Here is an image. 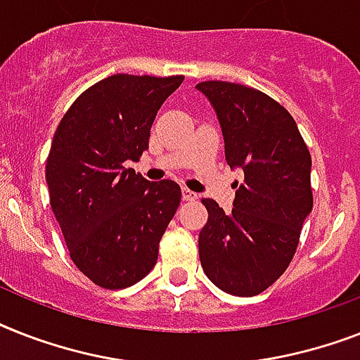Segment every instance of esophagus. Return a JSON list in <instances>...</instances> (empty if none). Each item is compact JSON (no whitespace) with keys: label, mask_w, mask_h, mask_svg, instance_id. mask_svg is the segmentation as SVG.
Here are the masks:
<instances>
[{"label":"esophagus","mask_w":360,"mask_h":360,"mask_svg":"<svg viewBox=\"0 0 360 360\" xmlns=\"http://www.w3.org/2000/svg\"><path fill=\"white\" fill-rule=\"evenodd\" d=\"M181 195H183V201H194L195 198H198V194H195V192H192V190H188V188H183Z\"/></svg>","instance_id":"obj_1"}]
</instances>
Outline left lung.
I'll list each match as a JSON object with an SVG mask.
<instances>
[{
    "instance_id": "left-lung-1",
    "label": "left lung",
    "mask_w": 360,
    "mask_h": 360,
    "mask_svg": "<svg viewBox=\"0 0 360 360\" xmlns=\"http://www.w3.org/2000/svg\"><path fill=\"white\" fill-rule=\"evenodd\" d=\"M195 89L218 116L227 165L244 172L231 212L203 200L201 266L227 294L257 296L288 268L311 214V153L290 112L261 90L226 81Z\"/></svg>"
}]
</instances>
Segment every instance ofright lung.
<instances>
[{
	"label": "right lung",
	"instance_id": "right-lung-1",
	"mask_svg": "<svg viewBox=\"0 0 360 360\" xmlns=\"http://www.w3.org/2000/svg\"><path fill=\"white\" fill-rule=\"evenodd\" d=\"M183 79L110 75L84 90L55 131L49 203L74 264L101 288H125L153 270L179 207L175 181L151 183L127 162L148 150L157 110Z\"/></svg>",
	"mask_w": 360,
	"mask_h": 360
}]
</instances>
